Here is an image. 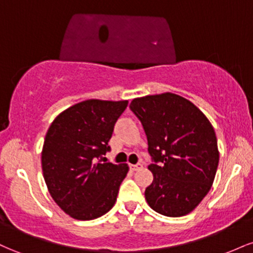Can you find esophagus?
<instances>
[{
	"label": "esophagus",
	"mask_w": 253,
	"mask_h": 253,
	"mask_svg": "<svg viewBox=\"0 0 253 253\" xmlns=\"http://www.w3.org/2000/svg\"><path fill=\"white\" fill-rule=\"evenodd\" d=\"M129 169L132 170V171H138V170H140V169H143V165L141 164H130L129 165Z\"/></svg>",
	"instance_id": "34e87169"
}]
</instances>
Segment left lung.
I'll list each match as a JSON object with an SVG mask.
<instances>
[{"label": "left lung", "instance_id": "1", "mask_svg": "<svg viewBox=\"0 0 253 253\" xmlns=\"http://www.w3.org/2000/svg\"><path fill=\"white\" fill-rule=\"evenodd\" d=\"M129 108L143 125L153 161L145 199L162 215H187L215 177L219 150L213 126L195 104L172 92L134 98Z\"/></svg>", "mask_w": 253, "mask_h": 253}]
</instances>
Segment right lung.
Listing matches in <instances>:
<instances>
[{"instance_id": "right-lung-1", "label": "right lung", "mask_w": 253, "mask_h": 253, "mask_svg": "<svg viewBox=\"0 0 253 253\" xmlns=\"http://www.w3.org/2000/svg\"><path fill=\"white\" fill-rule=\"evenodd\" d=\"M128 101L86 100L65 109L46 133L43 178L52 199L77 220L102 216L115 205L127 164L101 163Z\"/></svg>"}]
</instances>
